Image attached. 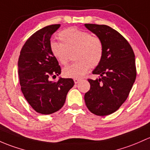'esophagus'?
Instances as JSON below:
<instances>
[{"mask_svg":"<svg viewBox=\"0 0 150 150\" xmlns=\"http://www.w3.org/2000/svg\"><path fill=\"white\" fill-rule=\"evenodd\" d=\"M73 80H74V82H75V84H77V83H79V82H80L81 80H80V79H78V78H74Z\"/></svg>","mask_w":150,"mask_h":150,"instance_id":"34e87169","label":"esophagus"}]
</instances>
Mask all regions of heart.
<instances>
[{
    "instance_id": "obj_1",
    "label": "heart",
    "mask_w": 150,
    "mask_h": 150,
    "mask_svg": "<svg viewBox=\"0 0 150 150\" xmlns=\"http://www.w3.org/2000/svg\"><path fill=\"white\" fill-rule=\"evenodd\" d=\"M58 39L61 43L52 42L50 44V50L55 59L62 65H67L72 53V59L75 60L63 69L62 74L66 78H82L90 67H96L103 59L101 39L88 31L70 28L60 31Z\"/></svg>"
}]
</instances>
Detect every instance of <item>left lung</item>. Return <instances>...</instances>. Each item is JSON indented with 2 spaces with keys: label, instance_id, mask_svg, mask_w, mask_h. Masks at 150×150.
I'll use <instances>...</instances> for the list:
<instances>
[{
  "label": "left lung",
  "instance_id": "obj_1",
  "mask_svg": "<svg viewBox=\"0 0 150 150\" xmlns=\"http://www.w3.org/2000/svg\"><path fill=\"white\" fill-rule=\"evenodd\" d=\"M85 26L101 39L103 56L93 71L99 75L85 94L86 106L97 116H107L124 103L137 77L135 56L132 47L121 34L106 25L86 23Z\"/></svg>",
  "mask_w": 150,
  "mask_h": 150
}]
</instances>
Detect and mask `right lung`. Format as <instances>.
I'll use <instances>...</instances> for the list:
<instances>
[{"label":"right lung","instance_id":"add662e5","mask_svg":"<svg viewBox=\"0 0 150 150\" xmlns=\"http://www.w3.org/2000/svg\"><path fill=\"white\" fill-rule=\"evenodd\" d=\"M60 26H45L30 37L22 47L18 61L21 89L25 98L34 111L42 114H51L64 105L66 96L73 87L72 78H59V62L52 54L50 39Z\"/></svg>","mask_w":150,"mask_h":150}]
</instances>
